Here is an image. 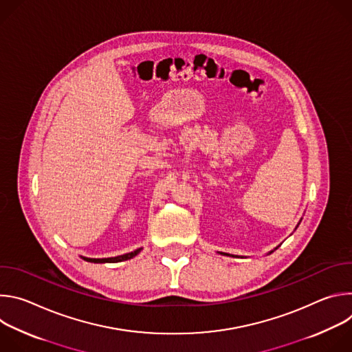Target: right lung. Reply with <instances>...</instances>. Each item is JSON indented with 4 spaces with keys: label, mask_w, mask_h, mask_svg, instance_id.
<instances>
[{
    "label": "right lung",
    "mask_w": 352,
    "mask_h": 352,
    "mask_svg": "<svg viewBox=\"0 0 352 352\" xmlns=\"http://www.w3.org/2000/svg\"><path fill=\"white\" fill-rule=\"evenodd\" d=\"M142 250V248L133 250L131 254H125L121 256H116V258H106V259H90V258H83L86 262H91V263H117V262H122V261H128L132 259L133 256H136Z\"/></svg>",
    "instance_id": "obj_1"
}]
</instances>
